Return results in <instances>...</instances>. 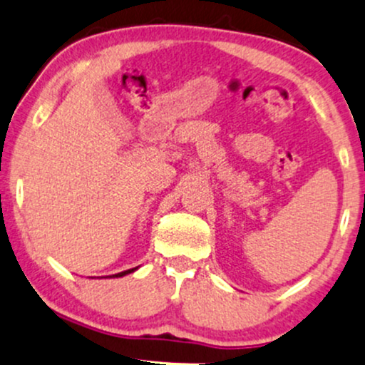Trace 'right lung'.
Masks as SVG:
<instances>
[{
	"mask_svg": "<svg viewBox=\"0 0 365 365\" xmlns=\"http://www.w3.org/2000/svg\"><path fill=\"white\" fill-rule=\"evenodd\" d=\"M133 271H137V267H132V269H127V271H121V273H118V274H113V276H110V278H121V276L133 273Z\"/></svg>",
	"mask_w": 365,
	"mask_h": 365,
	"instance_id": "add662e5",
	"label": "right lung"
}]
</instances>
